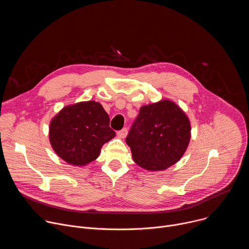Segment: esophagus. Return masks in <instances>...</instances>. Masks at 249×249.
Masks as SVG:
<instances>
[{
	"mask_svg": "<svg viewBox=\"0 0 249 249\" xmlns=\"http://www.w3.org/2000/svg\"><path fill=\"white\" fill-rule=\"evenodd\" d=\"M127 134H128V130H127L126 128H123L122 130H120V131H118V132H117V136H118L119 138H121V139L126 138Z\"/></svg>",
	"mask_w": 249,
	"mask_h": 249,
	"instance_id": "obj_1",
	"label": "esophagus"
}]
</instances>
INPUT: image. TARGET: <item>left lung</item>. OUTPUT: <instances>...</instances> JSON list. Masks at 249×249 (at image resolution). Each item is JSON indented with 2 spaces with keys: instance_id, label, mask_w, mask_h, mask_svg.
Wrapping results in <instances>:
<instances>
[{
  "instance_id": "left-lung-1",
  "label": "left lung",
  "mask_w": 249,
  "mask_h": 249,
  "mask_svg": "<svg viewBox=\"0 0 249 249\" xmlns=\"http://www.w3.org/2000/svg\"><path fill=\"white\" fill-rule=\"evenodd\" d=\"M191 138L190 120L170 99L143 105L126 143L134 161L149 171H160L178 161Z\"/></svg>"
}]
</instances>
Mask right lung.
<instances>
[{
	"label": "right lung",
	"instance_id": "obj_1",
	"mask_svg": "<svg viewBox=\"0 0 249 249\" xmlns=\"http://www.w3.org/2000/svg\"><path fill=\"white\" fill-rule=\"evenodd\" d=\"M109 116L94 100L66 105L49 125L55 154L69 164L85 166L96 160L102 146L115 137Z\"/></svg>",
	"mask_w": 249,
	"mask_h": 249
}]
</instances>
